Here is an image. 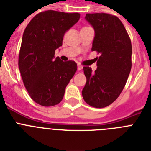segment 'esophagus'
Returning a JSON list of instances; mask_svg holds the SVG:
<instances>
[{"mask_svg":"<svg viewBox=\"0 0 151 151\" xmlns=\"http://www.w3.org/2000/svg\"><path fill=\"white\" fill-rule=\"evenodd\" d=\"M77 68H78V70H79V71H80V70L83 69V66H82L81 65L78 64V65H77Z\"/></svg>","mask_w":151,"mask_h":151,"instance_id":"34e87169","label":"esophagus"}]
</instances>
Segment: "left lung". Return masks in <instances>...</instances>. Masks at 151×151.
I'll list each match as a JSON object with an SVG mask.
<instances>
[{
  "label": "left lung",
  "mask_w": 151,
  "mask_h": 151,
  "mask_svg": "<svg viewBox=\"0 0 151 151\" xmlns=\"http://www.w3.org/2000/svg\"><path fill=\"white\" fill-rule=\"evenodd\" d=\"M86 20L95 31L91 50L97 68L83 67L86 83L82 91L86 103L102 108L116 100L127 81L132 67V44L125 26L117 16L107 13L86 14Z\"/></svg>",
  "instance_id": "obj_1"
}]
</instances>
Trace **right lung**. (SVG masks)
<instances>
[{
	"instance_id": "1",
	"label": "right lung",
	"mask_w": 151,
	"mask_h": 151,
	"mask_svg": "<svg viewBox=\"0 0 151 151\" xmlns=\"http://www.w3.org/2000/svg\"><path fill=\"white\" fill-rule=\"evenodd\" d=\"M80 18L79 13L48 10L37 14L26 26L22 40L19 68L30 97L40 105L62 101L66 86L77 70L74 61L55 58L64 35Z\"/></svg>"
}]
</instances>
